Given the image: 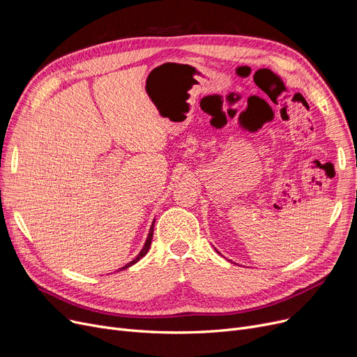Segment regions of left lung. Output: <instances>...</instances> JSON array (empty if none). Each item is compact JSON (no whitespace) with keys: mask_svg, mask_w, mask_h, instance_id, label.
I'll return each instance as SVG.
<instances>
[{"mask_svg":"<svg viewBox=\"0 0 357 357\" xmlns=\"http://www.w3.org/2000/svg\"><path fill=\"white\" fill-rule=\"evenodd\" d=\"M217 253H220V252H218V250H217Z\"/></svg>","mask_w":357,"mask_h":357,"instance_id":"8db88e82","label":"left lung"}]
</instances>
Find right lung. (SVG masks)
<instances>
[{
  "label": "right lung",
  "mask_w": 357,
  "mask_h": 357,
  "mask_svg": "<svg viewBox=\"0 0 357 357\" xmlns=\"http://www.w3.org/2000/svg\"><path fill=\"white\" fill-rule=\"evenodd\" d=\"M153 224H155V221L152 222V226H150V230H149V234H147V237H146V241H144V245H143V249L139 252V255L131 260V261H128L127 265H124L123 268H120L117 272H120V271H124V269H127V268H130V266H133L135 264H137V261L143 257V256H146V253L149 252V249H150V245H152V237H153Z\"/></svg>",
  "instance_id": "add662e5"
}]
</instances>
